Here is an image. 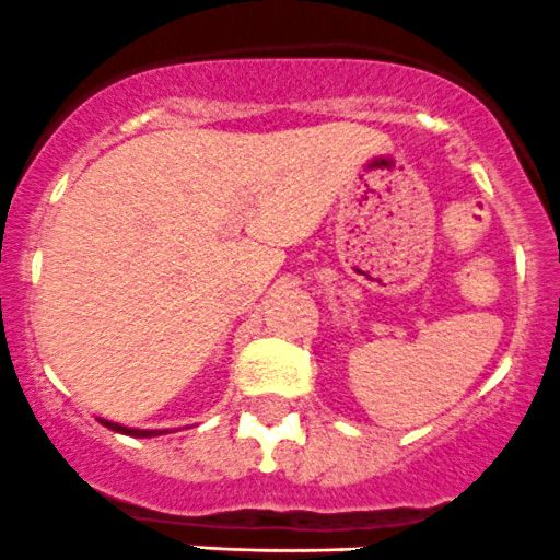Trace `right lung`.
Here are the masks:
<instances>
[{
    "label": "right lung",
    "instance_id": "obj_1",
    "mask_svg": "<svg viewBox=\"0 0 560 560\" xmlns=\"http://www.w3.org/2000/svg\"><path fill=\"white\" fill-rule=\"evenodd\" d=\"M101 425H106V429L117 431V434H129V436H159V434H167L170 429H129V425L124 423H112V420L106 418H98Z\"/></svg>",
    "mask_w": 560,
    "mask_h": 560
}]
</instances>
